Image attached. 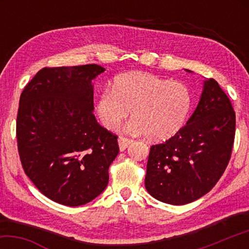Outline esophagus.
<instances>
[{"label": "esophagus", "mask_w": 249, "mask_h": 249, "mask_svg": "<svg viewBox=\"0 0 249 249\" xmlns=\"http://www.w3.org/2000/svg\"><path fill=\"white\" fill-rule=\"evenodd\" d=\"M132 142H133L132 140H128V138H125V137H120V138H119L120 150H121V151H124L130 144H132Z\"/></svg>", "instance_id": "esophagus-1"}]
</instances>
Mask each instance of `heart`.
Here are the masks:
<instances>
[{
    "label": "heart",
    "instance_id": "1",
    "mask_svg": "<svg viewBox=\"0 0 249 249\" xmlns=\"http://www.w3.org/2000/svg\"><path fill=\"white\" fill-rule=\"evenodd\" d=\"M190 107L191 94L182 83L142 71H129L116 75L111 91L99 96L95 112L108 130L119 128L132 112L134 119L126 125V132L162 142L179 132Z\"/></svg>",
    "mask_w": 249,
    "mask_h": 249
}]
</instances>
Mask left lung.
Segmentation results:
<instances>
[{
    "mask_svg": "<svg viewBox=\"0 0 249 249\" xmlns=\"http://www.w3.org/2000/svg\"><path fill=\"white\" fill-rule=\"evenodd\" d=\"M234 137L231 101L215 80L205 79L199 104L187 124L163 144L150 147L146 190L172 205L200 199L224 174Z\"/></svg>",
    "mask_w": 249,
    "mask_h": 249,
    "instance_id": "1",
    "label": "left lung"
}]
</instances>
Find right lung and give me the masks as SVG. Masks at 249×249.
<instances>
[{
  "mask_svg": "<svg viewBox=\"0 0 249 249\" xmlns=\"http://www.w3.org/2000/svg\"><path fill=\"white\" fill-rule=\"evenodd\" d=\"M98 65L44 68L20 94L16 122L25 174L48 199L67 206L94 200L108 183L117 136L93 115Z\"/></svg>",
  "mask_w": 249,
  "mask_h": 249,
  "instance_id": "right-lung-1",
  "label": "right lung"
}]
</instances>
